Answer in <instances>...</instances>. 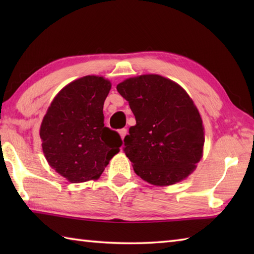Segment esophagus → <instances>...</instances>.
<instances>
[{"label": "esophagus", "instance_id": "1", "mask_svg": "<svg viewBox=\"0 0 254 254\" xmlns=\"http://www.w3.org/2000/svg\"><path fill=\"white\" fill-rule=\"evenodd\" d=\"M127 128H122V130H120L119 131V134H120V137L123 139L124 137H126V135H127Z\"/></svg>", "mask_w": 254, "mask_h": 254}]
</instances>
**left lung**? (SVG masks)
I'll list each match as a JSON object with an SVG mask.
<instances>
[{
	"label": "left lung",
	"mask_w": 254,
	"mask_h": 254,
	"mask_svg": "<svg viewBox=\"0 0 254 254\" xmlns=\"http://www.w3.org/2000/svg\"><path fill=\"white\" fill-rule=\"evenodd\" d=\"M117 90L136 120L123 139L134 172L157 187L187 179L203 157L205 142L202 118L191 97L158 74L127 78Z\"/></svg>",
	"instance_id": "1"
}]
</instances>
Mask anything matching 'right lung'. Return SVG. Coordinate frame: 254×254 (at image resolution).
Listing matches in <instances>:
<instances>
[{
  "label": "right lung",
  "instance_id": "right-lung-1",
  "mask_svg": "<svg viewBox=\"0 0 254 254\" xmlns=\"http://www.w3.org/2000/svg\"><path fill=\"white\" fill-rule=\"evenodd\" d=\"M110 89L111 82L102 76L75 79L59 91L42 119V152L51 168L69 182L99 179L120 152V135L104 123Z\"/></svg>",
  "mask_w": 254,
  "mask_h": 254
}]
</instances>
